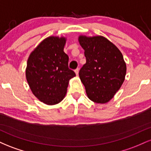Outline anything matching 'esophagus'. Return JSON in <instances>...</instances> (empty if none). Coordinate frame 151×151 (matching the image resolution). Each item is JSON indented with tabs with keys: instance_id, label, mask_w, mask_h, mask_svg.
<instances>
[{
	"instance_id": "esophagus-1",
	"label": "esophagus",
	"mask_w": 151,
	"mask_h": 151,
	"mask_svg": "<svg viewBox=\"0 0 151 151\" xmlns=\"http://www.w3.org/2000/svg\"><path fill=\"white\" fill-rule=\"evenodd\" d=\"M79 69H76L75 70H74V72H75V74H76V75L77 76H78V74H79Z\"/></svg>"
}]
</instances>
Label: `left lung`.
<instances>
[{"mask_svg": "<svg viewBox=\"0 0 151 151\" xmlns=\"http://www.w3.org/2000/svg\"><path fill=\"white\" fill-rule=\"evenodd\" d=\"M78 40L86 60L79 73L86 95L95 103H107L125 79L126 65L122 53L103 36L79 35Z\"/></svg>", "mask_w": 151, "mask_h": 151, "instance_id": "8db88e82", "label": "left lung"}]
</instances>
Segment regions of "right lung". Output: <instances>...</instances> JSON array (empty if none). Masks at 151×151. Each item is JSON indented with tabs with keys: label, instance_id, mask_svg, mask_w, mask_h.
I'll use <instances>...</instances> for the list:
<instances>
[{
	"label": "right lung",
	"instance_id": "1",
	"mask_svg": "<svg viewBox=\"0 0 151 151\" xmlns=\"http://www.w3.org/2000/svg\"><path fill=\"white\" fill-rule=\"evenodd\" d=\"M67 38L50 36L30 53L25 76L35 96L47 105L60 103L67 93L69 81L76 74L68 67V55L64 52Z\"/></svg>",
	"mask_w": 151,
	"mask_h": 151
}]
</instances>
